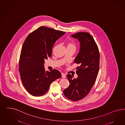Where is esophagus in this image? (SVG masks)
Instances as JSON below:
<instances>
[{
    "label": "esophagus",
    "mask_w": 125,
    "mask_h": 125,
    "mask_svg": "<svg viewBox=\"0 0 125 125\" xmlns=\"http://www.w3.org/2000/svg\"><path fill=\"white\" fill-rule=\"evenodd\" d=\"M61 75H62V77L63 78H65V77H66V75L64 74V73H62L61 74Z\"/></svg>",
    "instance_id": "obj_1"
}]
</instances>
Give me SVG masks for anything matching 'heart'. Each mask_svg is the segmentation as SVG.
I'll return each instance as SVG.
<instances>
[{
	"label": "heart",
	"instance_id": "1",
	"mask_svg": "<svg viewBox=\"0 0 125 125\" xmlns=\"http://www.w3.org/2000/svg\"><path fill=\"white\" fill-rule=\"evenodd\" d=\"M67 48H75L76 49V46L72 42H69L67 46Z\"/></svg>",
	"mask_w": 125,
	"mask_h": 125
}]
</instances>
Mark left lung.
<instances>
[{
    "instance_id": "8db88e82",
    "label": "left lung",
    "mask_w": 125,
    "mask_h": 125,
    "mask_svg": "<svg viewBox=\"0 0 125 125\" xmlns=\"http://www.w3.org/2000/svg\"><path fill=\"white\" fill-rule=\"evenodd\" d=\"M80 42L79 52L74 63L79 64L76 68V78L67 75L69 86L63 91L64 96L76 101L86 96L94 84L99 68L100 55L98 47L93 37L87 32H80L72 35Z\"/></svg>"
}]
</instances>
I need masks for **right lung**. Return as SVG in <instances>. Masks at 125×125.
Segmentation results:
<instances>
[{"mask_svg": "<svg viewBox=\"0 0 125 125\" xmlns=\"http://www.w3.org/2000/svg\"><path fill=\"white\" fill-rule=\"evenodd\" d=\"M45 27H41L26 39L19 61V72L24 87L34 96L45 94L50 84L61 77L56 69L46 71L45 60L52 55L56 41L65 34Z\"/></svg>", "mask_w": 125, "mask_h": 125, "instance_id": "add662e5", "label": "right lung"}]
</instances>
